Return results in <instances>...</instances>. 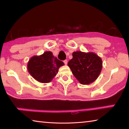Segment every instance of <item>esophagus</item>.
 <instances>
[{"mask_svg": "<svg viewBox=\"0 0 129 129\" xmlns=\"http://www.w3.org/2000/svg\"><path fill=\"white\" fill-rule=\"evenodd\" d=\"M64 64H65V65H67V64H68V60H64Z\"/></svg>", "mask_w": 129, "mask_h": 129, "instance_id": "obj_1", "label": "esophagus"}]
</instances>
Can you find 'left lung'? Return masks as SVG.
<instances>
[{"instance_id":"left-lung-1","label":"left lung","mask_w":129,"mask_h":129,"mask_svg":"<svg viewBox=\"0 0 129 129\" xmlns=\"http://www.w3.org/2000/svg\"><path fill=\"white\" fill-rule=\"evenodd\" d=\"M73 58L68 63L72 72L80 84L88 85L94 81L101 73L102 61L93 52H74Z\"/></svg>"}]
</instances>
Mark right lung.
<instances>
[{
  "mask_svg": "<svg viewBox=\"0 0 129 129\" xmlns=\"http://www.w3.org/2000/svg\"><path fill=\"white\" fill-rule=\"evenodd\" d=\"M64 62L53 56L50 51L40 56H34L28 62V72L36 80L41 83L51 82L58 73V68Z\"/></svg>",
  "mask_w": 129,
  "mask_h": 129,
  "instance_id": "obj_1",
  "label": "right lung"
}]
</instances>
